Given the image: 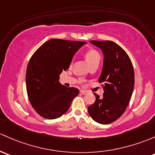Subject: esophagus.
<instances>
[{
    "mask_svg": "<svg viewBox=\"0 0 155 155\" xmlns=\"http://www.w3.org/2000/svg\"><path fill=\"white\" fill-rule=\"evenodd\" d=\"M80 93L82 94H83V95H84V94H86L87 93V91H85V90H80Z\"/></svg>",
    "mask_w": 155,
    "mask_h": 155,
    "instance_id": "esophagus-1",
    "label": "esophagus"
}]
</instances>
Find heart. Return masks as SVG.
Segmentation results:
<instances>
[{
    "label": "heart",
    "instance_id": "1",
    "mask_svg": "<svg viewBox=\"0 0 155 155\" xmlns=\"http://www.w3.org/2000/svg\"><path fill=\"white\" fill-rule=\"evenodd\" d=\"M86 60L88 62L89 64H92V63L96 62V61H99L100 60V56H99V53L95 50H89L85 53Z\"/></svg>",
    "mask_w": 155,
    "mask_h": 155
}]
</instances>
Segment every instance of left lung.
<instances>
[{"label": "left lung", "mask_w": 155, "mask_h": 155, "mask_svg": "<svg viewBox=\"0 0 155 155\" xmlns=\"http://www.w3.org/2000/svg\"><path fill=\"white\" fill-rule=\"evenodd\" d=\"M104 56L99 82L102 83L103 97L94 94L96 101L87 107L89 115L97 123L109 124L124 113L132 95L134 71L131 59L120 46L111 41H91Z\"/></svg>", "instance_id": "left-lung-1"}]
</instances>
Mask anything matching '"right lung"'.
<instances>
[{"instance_id":"1","label":"right lung","mask_w":155,"mask_h":155,"mask_svg":"<svg viewBox=\"0 0 155 155\" xmlns=\"http://www.w3.org/2000/svg\"><path fill=\"white\" fill-rule=\"evenodd\" d=\"M85 44L50 39L31 57L26 73V86L31 105L40 116L49 120L62 116L79 94L77 88L61 84L59 75L69 68L75 53Z\"/></svg>"}]
</instances>
